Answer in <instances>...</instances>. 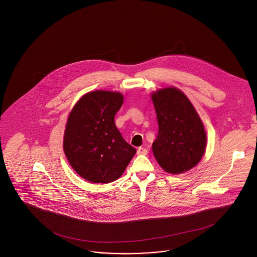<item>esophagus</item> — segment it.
Here are the masks:
<instances>
[{
	"label": "esophagus",
	"instance_id": "obj_1",
	"mask_svg": "<svg viewBox=\"0 0 257 257\" xmlns=\"http://www.w3.org/2000/svg\"><path fill=\"white\" fill-rule=\"evenodd\" d=\"M148 153V150L145 148H139L137 151V154L139 155H146Z\"/></svg>",
	"mask_w": 257,
	"mask_h": 257
}]
</instances>
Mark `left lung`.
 <instances>
[{"mask_svg":"<svg viewBox=\"0 0 257 257\" xmlns=\"http://www.w3.org/2000/svg\"><path fill=\"white\" fill-rule=\"evenodd\" d=\"M151 99L159 125L152 144L154 157L170 174L196 166L206 151L203 122L186 95L176 87L155 91Z\"/></svg>","mask_w":257,"mask_h":257,"instance_id":"8db88e82","label":"left lung"}]
</instances>
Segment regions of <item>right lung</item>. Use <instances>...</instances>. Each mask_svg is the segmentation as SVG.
Segmentation results:
<instances>
[{
    "instance_id": "1",
    "label": "right lung",
    "mask_w": 257,
    "mask_h": 257,
    "mask_svg": "<svg viewBox=\"0 0 257 257\" xmlns=\"http://www.w3.org/2000/svg\"><path fill=\"white\" fill-rule=\"evenodd\" d=\"M122 104L119 92L92 91L78 100L69 114L63 149L71 166L86 181H116L136 153L114 123Z\"/></svg>"
}]
</instances>
